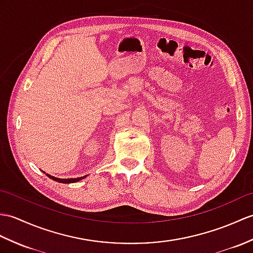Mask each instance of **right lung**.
<instances>
[{"instance_id": "1", "label": "right lung", "mask_w": 253, "mask_h": 253, "mask_svg": "<svg viewBox=\"0 0 253 253\" xmlns=\"http://www.w3.org/2000/svg\"><path fill=\"white\" fill-rule=\"evenodd\" d=\"M43 171V170H42ZM44 173H46L45 171H43ZM46 175L48 178H50V179H52L54 181H57V182H60V183H74V182H78V181H81L82 179H84V178H86L87 175H83V177H80V178H71V179H61V178H56V177H54V175H50V174H48V173H46Z\"/></svg>"}]
</instances>
